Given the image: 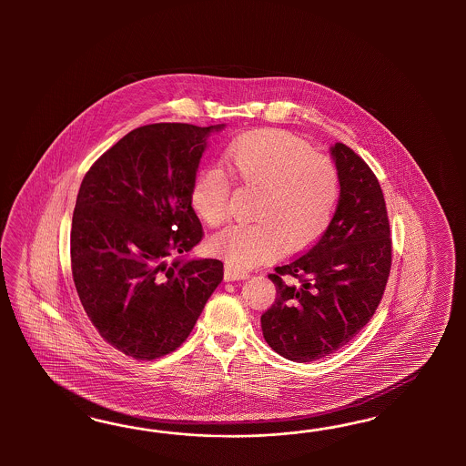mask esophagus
<instances>
[{
	"label": "esophagus",
	"mask_w": 466,
	"mask_h": 466,
	"mask_svg": "<svg viewBox=\"0 0 466 466\" xmlns=\"http://www.w3.org/2000/svg\"><path fill=\"white\" fill-rule=\"evenodd\" d=\"M227 282H234V280H246L249 277V273L246 269L236 268L232 265H226V271H224Z\"/></svg>",
	"instance_id": "1"
}]
</instances>
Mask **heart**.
<instances>
[{
    "mask_svg": "<svg viewBox=\"0 0 466 466\" xmlns=\"http://www.w3.org/2000/svg\"><path fill=\"white\" fill-rule=\"evenodd\" d=\"M227 174L256 189V222L228 227L210 240V249L236 268H251L289 249L308 248L323 236L339 199V174L306 141L280 129L244 133L227 145ZM189 203L210 227L228 215V181L217 169L201 170L189 189Z\"/></svg>",
    "mask_w": 466,
    "mask_h": 466,
    "instance_id": "obj_1",
    "label": "heart"
}]
</instances>
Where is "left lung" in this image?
Returning <instances> with one entry per match:
<instances>
[{"instance_id": "obj_1", "label": "left lung", "mask_w": 466, "mask_h": 466, "mask_svg": "<svg viewBox=\"0 0 466 466\" xmlns=\"http://www.w3.org/2000/svg\"><path fill=\"white\" fill-rule=\"evenodd\" d=\"M329 152L339 181L335 215L309 251L269 273L277 299L261 316L267 343L294 362L347 345L378 309L391 268L381 186L347 145L335 143Z\"/></svg>"}]
</instances>
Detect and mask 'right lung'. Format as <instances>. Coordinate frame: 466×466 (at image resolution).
<instances>
[{"label": "right lung", "instance_id": "1", "mask_svg": "<svg viewBox=\"0 0 466 466\" xmlns=\"http://www.w3.org/2000/svg\"><path fill=\"white\" fill-rule=\"evenodd\" d=\"M224 127H137L85 174L73 282L100 337L133 359L174 352L224 279L220 259L186 258L203 238L189 189L210 133Z\"/></svg>", "mask_w": 466, "mask_h": 466}]
</instances>
